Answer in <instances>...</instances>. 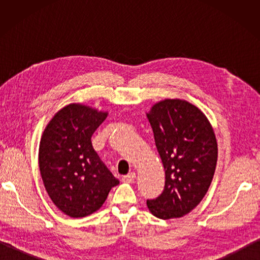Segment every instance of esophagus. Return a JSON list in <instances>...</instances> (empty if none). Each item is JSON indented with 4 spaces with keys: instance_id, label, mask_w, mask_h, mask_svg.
<instances>
[{
    "instance_id": "obj_1",
    "label": "esophagus",
    "mask_w": 260,
    "mask_h": 260,
    "mask_svg": "<svg viewBox=\"0 0 260 260\" xmlns=\"http://www.w3.org/2000/svg\"><path fill=\"white\" fill-rule=\"evenodd\" d=\"M135 179H136V174L134 172H132L129 174L124 175L123 179H121V180H123L124 182H126V183H132V182L135 181Z\"/></svg>"
}]
</instances>
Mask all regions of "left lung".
Masks as SVG:
<instances>
[{
	"mask_svg": "<svg viewBox=\"0 0 260 260\" xmlns=\"http://www.w3.org/2000/svg\"><path fill=\"white\" fill-rule=\"evenodd\" d=\"M165 171L164 190L147 200L155 217L168 220L190 213L209 190L218 144L207 116L183 99H164L146 113Z\"/></svg>",
	"mask_w": 260,
	"mask_h": 260,
	"instance_id": "1",
	"label": "left lung"
}]
</instances>
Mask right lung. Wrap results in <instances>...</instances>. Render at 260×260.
<instances>
[{"label": "right lung", "instance_id": "add662e5", "mask_svg": "<svg viewBox=\"0 0 260 260\" xmlns=\"http://www.w3.org/2000/svg\"><path fill=\"white\" fill-rule=\"evenodd\" d=\"M107 115L87 105L69 104L54 114L41 136L43 184L56 207L71 218L96 212L119 183L91 144L93 132Z\"/></svg>", "mask_w": 260, "mask_h": 260}]
</instances>
